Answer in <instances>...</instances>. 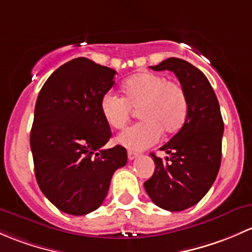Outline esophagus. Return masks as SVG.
<instances>
[{
    "instance_id": "obj_1",
    "label": "esophagus",
    "mask_w": 252,
    "mask_h": 252,
    "mask_svg": "<svg viewBox=\"0 0 252 252\" xmlns=\"http://www.w3.org/2000/svg\"><path fill=\"white\" fill-rule=\"evenodd\" d=\"M127 157H128V160H133V159H136V158H138V154H137V153H133V152H128L127 153Z\"/></svg>"
}]
</instances>
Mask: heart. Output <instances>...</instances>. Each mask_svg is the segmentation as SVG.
Returning <instances> with one entry per match:
<instances>
[{
	"label": "heart",
	"mask_w": 252,
	"mask_h": 252,
	"mask_svg": "<svg viewBox=\"0 0 252 252\" xmlns=\"http://www.w3.org/2000/svg\"><path fill=\"white\" fill-rule=\"evenodd\" d=\"M124 97L108 91L100 98L99 108L105 123L123 128L132 109H138L142 121L121 132L118 142L129 150L139 152L159 141L161 131L176 133L186 123L188 98L178 82L167 81L154 72H139L123 84Z\"/></svg>",
	"instance_id": "obj_1"
}]
</instances>
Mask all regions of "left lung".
<instances>
[{"label": "left lung", "mask_w": 252, "mask_h": 252, "mask_svg": "<svg viewBox=\"0 0 252 252\" xmlns=\"http://www.w3.org/2000/svg\"><path fill=\"white\" fill-rule=\"evenodd\" d=\"M150 68L175 72L188 98V115L180 131L160 148L168 157L162 160L150 154L155 170L144 188L161 209L183 211L198 204L216 180L224 125L214 88L198 68L180 58Z\"/></svg>", "instance_id": "left-lung-1"}]
</instances>
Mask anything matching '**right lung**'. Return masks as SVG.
I'll list each match as a JSON object with an SVG mask.
<instances>
[{
  "instance_id": "add662e5",
  "label": "right lung",
  "mask_w": 252,
  "mask_h": 252,
  "mask_svg": "<svg viewBox=\"0 0 252 252\" xmlns=\"http://www.w3.org/2000/svg\"><path fill=\"white\" fill-rule=\"evenodd\" d=\"M115 70L80 57L45 82L30 132L35 176L57 209L75 216L102 205L111 177L127 162L121 145L103 149L111 137L100 98L115 84Z\"/></svg>"
}]
</instances>
